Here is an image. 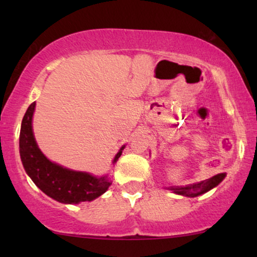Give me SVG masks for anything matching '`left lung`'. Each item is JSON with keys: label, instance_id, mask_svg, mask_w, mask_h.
I'll return each instance as SVG.
<instances>
[{"label": "left lung", "instance_id": "8db88e82", "mask_svg": "<svg viewBox=\"0 0 257 257\" xmlns=\"http://www.w3.org/2000/svg\"><path fill=\"white\" fill-rule=\"evenodd\" d=\"M224 177H226V174L220 173V174L214 175V177L209 179H206V180L203 181L196 182V184L180 186V187H179V186H173V187H168V189H170V191H173V193H175V194L194 198V196L205 194L206 192H208L212 188L216 187V186L223 180Z\"/></svg>", "mask_w": 257, "mask_h": 257}]
</instances>
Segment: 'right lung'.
Returning <instances> with one entry per match:
<instances>
[{"instance_id": "obj_1", "label": "right lung", "mask_w": 257, "mask_h": 257, "mask_svg": "<svg viewBox=\"0 0 257 257\" xmlns=\"http://www.w3.org/2000/svg\"><path fill=\"white\" fill-rule=\"evenodd\" d=\"M36 103L30 104L24 114L20 132V154L23 167L35 185L48 196L62 203L92 201L104 194L112 181L107 175L94 177L86 172L72 171L52 163L38 149L33 132V114ZM124 146L115 154L113 164Z\"/></svg>"}]
</instances>
